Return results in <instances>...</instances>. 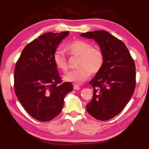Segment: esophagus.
<instances>
[{
    "label": "esophagus",
    "mask_w": 149,
    "mask_h": 149,
    "mask_svg": "<svg viewBox=\"0 0 149 149\" xmlns=\"http://www.w3.org/2000/svg\"><path fill=\"white\" fill-rule=\"evenodd\" d=\"M74 89H75V90H76V91H77V90H79V89H80V87L78 86V85H74Z\"/></svg>",
    "instance_id": "obj_1"
}]
</instances>
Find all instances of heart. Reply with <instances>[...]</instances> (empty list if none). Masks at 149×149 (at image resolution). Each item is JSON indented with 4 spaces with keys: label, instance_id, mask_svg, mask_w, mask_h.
Here are the masks:
<instances>
[{
    "label": "heart",
    "instance_id": "1",
    "mask_svg": "<svg viewBox=\"0 0 149 149\" xmlns=\"http://www.w3.org/2000/svg\"><path fill=\"white\" fill-rule=\"evenodd\" d=\"M65 49L70 56H79L77 70H73L64 76L65 81L79 85L89 79L91 74L99 73L104 63L102 50L87 41L74 40L65 45ZM53 61L60 71L65 72L68 70L67 56L64 50L58 49L53 53Z\"/></svg>",
    "mask_w": 149,
    "mask_h": 149
}]
</instances>
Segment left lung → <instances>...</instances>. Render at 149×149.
Wrapping results in <instances>:
<instances>
[{
    "mask_svg": "<svg viewBox=\"0 0 149 149\" xmlns=\"http://www.w3.org/2000/svg\"><path fill=\"white\" fill-rule=\"evenodd\" d=\"M81 36L94 39L104 55L102 68L89 82L93 96L87 111L97 120H110L122 112L134 93V60L123 42L104 30L84 33Z\"/></svg>",
    "mask_w": 149,
    "mask_h": 149,
    "instance_id": "left-lung-1",
    "label": "left lung"
}]
</instances>
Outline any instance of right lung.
Segmentation results:
<instances>
[{"mask_svg": "<svg viewBox=\"0 0 149 149\" xmlns=\"http://www.w3.org/2000/svg\"><path fill=\"white\" fill-rule=\"evenodd\" d=\"M68 31L45 33L27 44L14 69V90L28 114L40 122L58 115L65 96L73 91L70 82L62 83L52 58Z\"/></svg>", "mask_w": 149, "mask_h": 149, "instance_id": "1", "label": "right lung"}]
</instances>
